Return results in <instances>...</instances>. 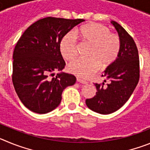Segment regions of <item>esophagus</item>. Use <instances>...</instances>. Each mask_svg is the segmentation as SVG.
<instances>
[{"instance_id":"1","label":"esophagus","mask_w":150,"mask_h":150,"mask_svg":"<svg viewBox=\"0 0 150 150\" xmlns=\"http://www.w3.org/2000/svg\"><path fill=\"white\" fill-rule=\"evenodd\" d=\"M76 80H77L78 82H79V83H83V84H86V83H87L86 80H85V79H81V78H79V77L76 78Z\"/></svg>"}]
</instances>
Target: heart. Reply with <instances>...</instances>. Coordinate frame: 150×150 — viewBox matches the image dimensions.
Here are the masks:
<instances>
[{"label": "heart", "mask_w": 150, "mask_h": 150, "mask_svg": "<svg viewBox=\"0 0 150 150\" xmlns=\"http://www.w3.org/2000/svg\"><path fill=\"white\" fill-rule=\"evenodd\" d=\"M75 35L84 44L90 46L88 59H79L68 65L69 71L80 77H88L98 71L101 64L106 67L119 56L121 42L119 36L111 33L107 26L89 23L79 28L76 32L68 33L62 38L59 50L64 59L72 61L78 53V43Z\"/></svg>", "instance_id": "1"}]
</instances>
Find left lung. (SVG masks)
I'll list each match as a JSON object with an SVG mask.
<instances>
[{"label": "left lung", "instance_id": "obj_1", "mask_svg": "<svg viewBox=\"0 0 150 150\" xmlns=\"http://www.w3.org/2000/svg\"><path fill=\"white\" fill-rule=\"evenodd\" d=\"M111 23L121 42L120 54L102 74L110 83L106 86L104 83H95L96 95L86 100L90 110L100 114H110L121 108L133 93L140 78L138 50L134 40L120 24L114 21Z\"/></svg>", "mask_w": 150, "mask_h": 150}]
</instances>
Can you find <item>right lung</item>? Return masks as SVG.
Returning a JSON list of instances; mask_svg holds the SVG:
<instances>
[{
	"instance_id": "right-lung-1",
	"label": "right lung",
	"mask_w": 150,
	"mask_h": 150,
	"mask_svg": "<svg viewBox=\"0 0 150 150\" xmlns=\"http://www.w3.org/2000/svg\"><path fill=\"white\" fill-rule=\"evenodd\" d=\"M83 18L55 17L41 18L29 26L17 42L13 51V80L22 104L32 112L43 114L60 104L62 91L76 83L72 74L53 72L65 66L59 43L68 31Z\"/></svg>"
}]
</instances>
